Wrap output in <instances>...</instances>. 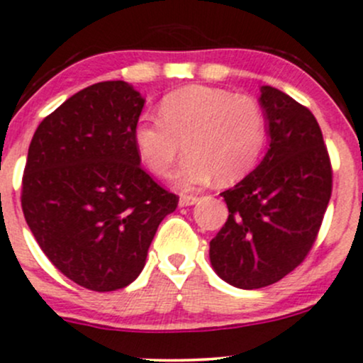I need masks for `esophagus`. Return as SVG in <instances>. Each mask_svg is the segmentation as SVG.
I'll return each mask as SVG.
<instances>
[{
  "label": "esophagus",
  "mask_w": 363,
  "mask_h": 363,
  "mask_svg": "<svg viewBox=\"0 0 363 363\" xmlns=\"http://www.w3.org/2000/svg\"><path fill=\"white\" fill-rule=\"evenodd\" d=\"M198 201V196H194V194H182L181 198H179V205L181 207H189V205H194Z\"/></svg>",
  "instance_id": "1"
}]
</instances>
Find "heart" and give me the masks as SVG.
<instances>
[{"label":"heart","mask_w":363,"mask_h":363,"mask_svg":"<svg viewBox=\"0 0 363 363\" xmlns=\"http://www.w3.org/2000/svg\"><path fill=\"white\" fill-rule=\"evenodd\" d=\"M268 140V116L250 95L212 86H186L162 101L160 114L146 113L135 125L144 165L158 177L174 169L184 144L188 158L175 181L194 189L213 177L223 184L249 175Z\"/></svg>","instance_id":"1"}]
</instances>
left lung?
<instances>
[{
  "label": "left lung",
  "mask_w": 363,
  "mask_h": 363,
  "mask_svg": "<svg viewBox=\"0 0 363 363\" xmlns=\"http://www.w3.org/2000/svg\"><path fill=\"white\" fill-rule=\"evenodd\" d=\"M269 150L220 193L226 224L211 242L216 273L238 289L277 284L310 254L333 194V165L316 118L273 86L261 89Z\"/></svg>",
  "instance_id": "8db88e82"
}]
</instances>
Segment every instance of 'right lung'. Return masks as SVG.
<instances>
[{
  "mask_svg": "<svg viewBox=\"0 0 363 363\" xmlns=\"http://www.w3.org/2000/svg\"><path fill=\"white\" fill-rule=\"evenodd\" d=\"M146 99L125 82L79 90L34 132L22 212L64 277L95 292L132 284L160 223L177 208L140 167L135 125Z\"/></svg>",
  "mask_w": 363,
  "mask_h": 363,
  "instance_id": "obj_1",
  "label": "right lung"
}]
</instances>
